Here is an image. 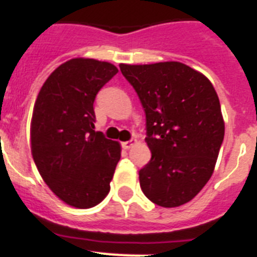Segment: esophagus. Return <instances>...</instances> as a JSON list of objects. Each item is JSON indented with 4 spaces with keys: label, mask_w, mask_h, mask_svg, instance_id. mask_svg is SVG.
Listing matches in <instances>:
<instances>
[{
    "label": "esophagus",
    "mask_w": 257,
    "mask_h": 257,
    "mask_svg": "<svg viewBox=\"0 0 257 257\" xmlns=\"http://www.w3.org/2000/svg\"><path fill=\"white\" fill-rule=\"evenodd\" d=\"M136 143H137V141H136V140H132V141H126V142H123V149H125V150L132 149V147H133V146L136 145Z\"/></svg>",
    "instance_id": "1"
}]
</instances>
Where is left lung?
Segmentation results:
<instances>
[{
  "instance_id": "left-lung-1",
  "label": "left lung",
  "mask_w": 257,
  "mask_h": 257,
  "mask_svg": "<svg viewBox=\"0 0 257 257\" xmlns=\"http://www.w3.org/2000/svg\"><path fill=\"white\" fill-rule=\"evenodd\" d=\"M146 112L151 160L140 170L150 201L163 207L189 202L214 173L224 140L220 102L211 82L186 64H120Z\"/></svg>"
}]
</instances>
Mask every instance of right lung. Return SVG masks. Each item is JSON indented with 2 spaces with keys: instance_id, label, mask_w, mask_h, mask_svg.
Listing matches in <instances>:
<instances>
[{
  "instance_id": "add662e5",
  "label": "right lung",
  "mask_w": 257,
  "mask_h": 257,
  "mask_svg": "<svg viewBox=\"0 0 257 257\" xmlns=\"http://www.w3.org/2000/svg\"><path fill=\"white\" fill-rule=\"evenodd\" d=\"M116 73L110 62L71 59L51 73L37 96L33 160L51 191L69 206L93 207L110 191L121 147L94 132L93 102Z\"/></svg>"
}]
</instances>
